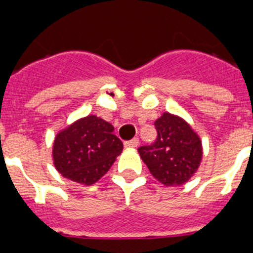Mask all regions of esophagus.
<instances>
[{
	"label": "esophagus",
	"mask_w": 253,
	"mask_h": 253,
	"mask_svg": "<svg viewBox=\"0 0 253 253\" xmlns=\"http://www.w3.org/2000/svg\"><path fill=\"white\" fill-rule=\"evenodd\" d=\"M124 145H125V147H137L138 146V138H132V140L126 141Z\"/></svg>",
	"instance_id": "34e87169"
}]
</instances>
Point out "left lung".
<instances>
[{
	"label": "left lung",
	"instance_id": "8db88e82",
	"mask_svg": "<svg viewBox=\"0 0 253 253\" xmlns=\"http://www.w3.org/2000/svg\"><path fill=\"white\" fill-rule=\"evenodd\" d=\"M155 128L156 141L138 147V154L156 180L166 186L183 185L199 168L202 141L188 122L169 112L155 121Z\"/></svg>",
	"mask_w": 253,
	"mask_h": 253
}]
</instances>
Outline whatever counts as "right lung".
<instances>
[{
  "label": "right lung",
  "mask_w": 253,
  "mask_h": 253,
  "mask_svg": "<svg viewBox=\"0 0 253 253\" xmlns=\"http://www.w3.org/2000/svg\"><path fill=\"white\" fill-rule=\"evenodd\" d=\"M113 129L111 124L89 115L59 132L53 145L55 169L84 185L98 181L124 150Z\"/></svg>",
  "instance_id": "right-lung-1"
}]
</instances>
